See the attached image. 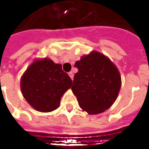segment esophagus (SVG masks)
Returning a JSON list of instances; mask_svg holds the SVG:
<instances>
[{
    "instance_id": "34e87169",
    "label": "esophagus",
    "mask_w": 149,
    "mask_h": 149,
    "mask_svg": "<svg viewBox=\"0 0 149 149\" xmlns=\"http://www.w3.org/2000/svg\"><path fill=\"white\" fill-rule=\"evenodd\" d=\"M68 76L70 77V78H71L72 80L73 79V73H72V72H68Z\"/></svg>"
}]
</instances>
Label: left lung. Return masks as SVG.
<instances>
[{
    "label": "left lung",
    "instance_id": "obj_1",
    "mask_svg": "<svg viewBox=\"0 0 149 149\" xmlns=\"http://www.w3.org/2000/svg\"><path fill=\"white\" fill-rule=\"evenodd\" d=\"M72 90L79 106L88 114L104 112L115 102L121 86V77L113 63L97 51L83 56L75 64Z\"/></svg>",
    "mask_w": 149,
    "mask_h": 149
}]
</instances>
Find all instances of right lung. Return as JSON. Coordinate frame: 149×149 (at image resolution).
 I'll return each instance as SVG.
<instances>
[{
	"label": "right lung",
	"instance_id": "right-lung-1",
	"mask_svg": "<svg viewBox=\"0 0 149 149\" xmlns=\"http://www.w3.org/2000/svg\"><path fill=\"white\" fill-rule=\"evenodd\" d=\"M72 80L60 64L48 58L33 62L21 80L23 97L33 109L52 112L60 105L63 94L71 88Z\"/></svg>",
	"mask_w": 149,
	"mask_h": 149
}]
</instances>
